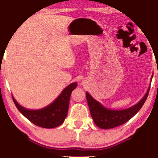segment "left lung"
<instances>
[{
  "instance_id": "8db88e82",
  "label": "left lung",
  "mask_w": 158,
  "mask_h": 158,
  "mask_svg": "<svg viewBox=\"0 0 158 158\" xmlns=\"http://www.w3.org/2000/svg\"><path fill=\"white\" fill-rule=\"evenodd\" d=\"M150 88V86L146 94L139 101V103L129 109L123 110H111L107 109L101 104L98 101L95 100L88 92H86V98L89 106L90 115L94 119V123L99 128L104 129L114 128L126 123L127 121L132 118L144 105L148 96Z\"/></svg>"
}]
</instances>
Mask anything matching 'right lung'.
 <instances>
[{
  "label": "right lung",
  "instance_id": "right-lung-1",
  "mask_svg": "<svg viewBox=\"0 0 158 158\" xmlns=\"http://www.w3.org/2000/svg\"><path fill=\"white\" fill-rule=\"evenodd\" d=\"M77 86V83L70 84L51 104L38 110L25 109L19 104L14 97L12 98L19 111L34 124L43 128H55L64 122L68 114L71 93Z\"/></svg>",
  "mask_w": 158,
  "mask_h": 158
}]
</instances>
